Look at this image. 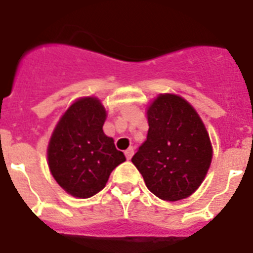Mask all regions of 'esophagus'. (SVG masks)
<instances>
[{"mask_svg":"<svg viewBox=\"0 0 253 253\" xmlns=\"http://www.w3.org/2000/svg\"><path fill=\"white\" fill-rule=\"evenodd\" d=\"M125 156H126L127 159L132 158V156H133V148H132V146H130V148H128V149L125 152Z\"/></svg>","mask_w":253,"mask_h":253,"instance_id":"esophagus-1","label":"esophagus"}]
</instances>
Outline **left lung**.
<instances>
[{"mask_svg":"<svg viewBox=\"0 0 253 253\" xmlns=\"http://www.w3.org/2000/svg\"><path fill=\"white\" fill-rule=\"evenodd\" d=\"M148 123L146 140L131 161L158 198H186L211 165L212 146L202 120L182 97L165 94L148 109Z\"/></svg>","mask_w":253,"mask_h":253,"instance_id":"8db88e82","label":"left lung"}]
</instances>
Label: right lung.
<instances>
[{"mask_svg":"<svg viewBox=\"0 0 253 253\" xmlns=\"http://www.w3.org/2000/svg\"><path fill=\"white\" fill-rule=\"evenodd\" d=\"M107 112L96 97L73 103L55 127L47 149L50 171L65 192L90 198L105 186L110 172L126 161L103 131Z\"/></svg>","mask_w":253,"mask_h":253,"instance_id":"1","label":"right lung"}]
</instances>
